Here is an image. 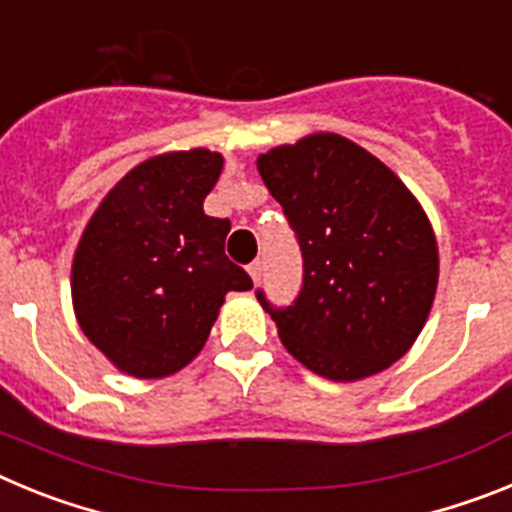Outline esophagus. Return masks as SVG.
Masks as SVG:
<instances>
[{
  "label": "esophagus",
  "mask_w": 512,
  "mask_h": 512,
  "mask_svg": "<svg viewBox=\"0 0 512 512\" xmlns=\"http://www.w3.org/2000/svg\"><path fill=\"white\" fill-rule=\"evenodd\" d=\"M261 271H264V264H261L259 259L253 261V264H248V274H251L253 284H259V279H261Z\"/></svg>",
  "instance_id": "esophagus-1"
}]
</instances>
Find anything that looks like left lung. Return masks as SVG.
Masks as SVG:
<instances>
[{"mask_svg": "<svg viewBox=\"0 0 512 512\" xmlns=\"http://www.w3.org/2000/svg\"><path fill=\"white\" fill-rule=\"evenodd\" d=\"M259 174L302 251V287L274 307L284 348L333 382L372 377L408 354L438 284V246L410 189L336 133L261 153Z\"/></svg>", "mask_w": 512, "mask_h": 512, "instance_id": "left-lung-1", "label": "left lung"}]
</instances>
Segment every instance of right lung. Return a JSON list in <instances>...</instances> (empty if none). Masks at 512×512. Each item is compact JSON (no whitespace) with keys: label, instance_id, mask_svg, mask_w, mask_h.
I'll list each match as a JSON object with an SVG mask.
<instances>
[{"label":"right lung","instance_id":"add662e5","mask_svg":"<svg viewBox=\"0 0 512 512\" xmlns=\"http://www.w3.org/2000/svg\"><path fill=\"white\" fill-rule=\"evenodd\" d=\"M220 171L223 156L207 148L148 158L110 189L81 235L76 320L130 377L179 372L205 346L225 295L253 287L225 256L230 220L202 210Z\"/></svg>","mask_w":512,"mask_h":512}]
</instances>
